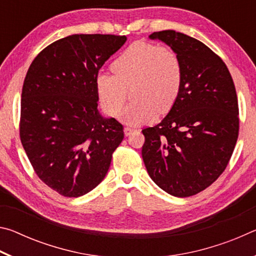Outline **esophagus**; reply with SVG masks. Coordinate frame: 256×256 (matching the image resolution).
<instances>
[{
    "mask_svg": "<svg viewBox=\"0 0 256 256\" xmlns=\"http://www.w3.org/2000/svg\"><path fill=\"white\" fill-rule=\"evenodd\" d=\"M134 132V128H124V134L126 136H131V134Z\"/></svg>",
    "mask_w": 256,
    "mask_h": 256,
    "instance_id": "obj_1",
    "label": "esophagus"
}]
</instances>
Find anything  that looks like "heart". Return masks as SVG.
I'll return each instance as SVG.
<instances>
[{
	"mask_svg": "<svg viewBox=\"0 0 256 256\" xmlns=\"http://www.w3.org/2000/svg\"><path fill=\"white\" fill-rule=\"evenodd\" d=\"M114 76L96 78L99 104L107 115L115 116L133 86L130 104L120 114V120L138 125L154 120L158 112L167 114L175 106L183 84V68L175 52L158 45L136 42L112 64Z\"/></svg>",
	"mask_w": 256,
	"mask_h": 256,
	"instance_id": "b5f03b06",
	"label": "heart"
}]
</instances>
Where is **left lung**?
<instances>
[{"label": "left lung", "instance_id": "obj_1", "mask_svg": "<svg viewBox=\"0 0 256 256\" xmlns=\"http://www.w3.org/2000/svg\"><path fill=\"white\" fill-rule=\"evenodd\" d=\"M149 38L178 55L183 84L166 118L142 130V158L151 180L164 192L192 196L222 174L235 149L240 131L235 84L224 60L196 38L175 30Z\"/></svg>", "mask_w": 256, "mask_h": 256}]
</instances>
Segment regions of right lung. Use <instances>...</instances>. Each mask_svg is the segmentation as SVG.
Wrapping results in <instances>:
<instances>
[{"label": "right lung", "instance_id": "add662e5", "mask_svg": "<svg viewBox=\"0 0 256 256\" xmlns=\"http://www.w3.org/2000/svg\"><path fill=\"white\" fill-rule=\"evenodd\" d=\"M126 42L115 34H71L32 60L21 94L20 140L37 176L78 198L105 178L123 125L98 112L96 78Z\"/></svg>", "mask_w": 256, "mask_h": 256}]
</instances>
